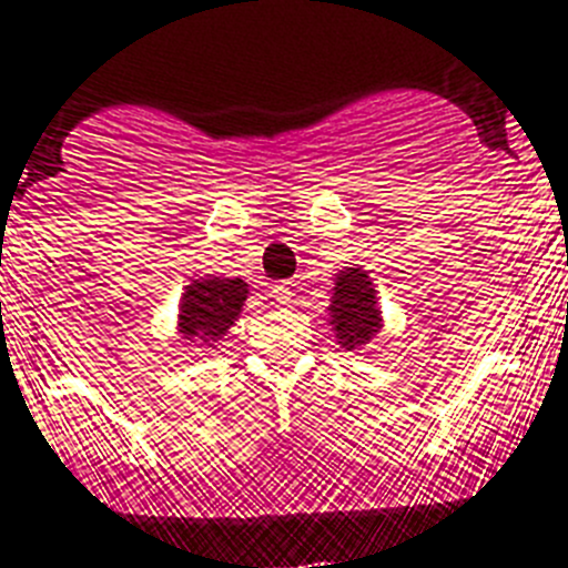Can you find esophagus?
<instances>
[{"label":"esophagus","instance_id":"1","mask_svg":"<svg viewBox=\"0 0 568 568\" xmlns=\"http://www.w3.org/2000/svg\"><path fill=\"white\" fill-rule=\"evenodd\" d=\"M272 296H274V302H280V305H288V302H291V288L285 283H277L272 288Z\"/></svg>","mask_w":568,"mask_h":568}]
</instances>
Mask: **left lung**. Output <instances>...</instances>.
Masks as SVG:
<instances>
[{"mask_svg":"<svg viewBox=\"0 0 568 568\" xmlns=\"http://www.w3.org/2000/svg\"><path fill=\"white\" fill-rule=\"evenodd\" d=\"M331 325L342 347L367 344L381 331V311L375 305L373 280L362 268H344L336 277L331 300Z\"/></svg>","mask_w":568,"mask_h":568,"instance_id":"left-lung-1","label":"left lung"}]
</instances>
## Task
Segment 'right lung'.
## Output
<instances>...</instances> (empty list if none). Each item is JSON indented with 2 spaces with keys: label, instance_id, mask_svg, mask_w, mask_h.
I'll list each match as a JSON object with an SVG mask.
<instances>
[{
  "label": "right lung",
  "instance_id": "obj_1",
  "mask_svg": "<svg viewBox=\"0 0 568 568\" xmlns=\"http://www.w3.org/2000/svg\"><path fill=\"white\" fill-rule=\"evenodd\" d=\"M246 294L248 288L243 280H193L182 296L179 331L184 338H201L206 344L219 342L241 314Z\"/></svg>",
  "mask_w": 568,
  "mask_h": 568
}]
</instances>
